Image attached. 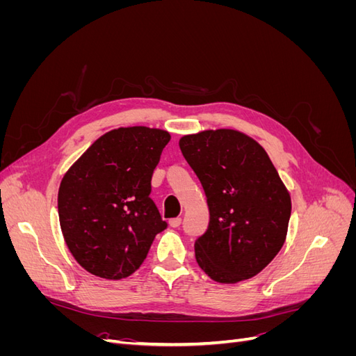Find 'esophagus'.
<instances>
[{"instance_id": "34e87169", "label": "esophagus", "mask_w": 356, "mask_h": 356, "mask_svg": "<svg viewBox=\"0 0 356 356\" xmlns=\"http://www.w3.org/2000/svg\"><path fill=\"white\" fill-rule=\"evenodd\" d=\"M181 218L179 217H177V218H170L169 220V225H170V227H174V229H177V227H179V225H181Z\"/></svg>"}]
</instances>
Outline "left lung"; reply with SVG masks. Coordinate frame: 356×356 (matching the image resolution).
Returning a JSON list of instances; mask_svg holds the SVG:
<instances>
[{
    "mask_svg": "<svg viewBox=\"0 0 356 356\" xmlns=\"http://www.w3.org/2000/svg\"><path fill=\"white\" fill-rule=\"evenodd\" d=\"M179 148L209 208L208 230L195 243L197 264L220 284L258 275L284 246L291 215L289 191L270 157L234 129L184 135Z\"/></svg>",
    "mask_w": 356,
    "mask_h": 356,
    "instance_id": "left-lung-1",
    "label": "left lung"
}]
</instances>
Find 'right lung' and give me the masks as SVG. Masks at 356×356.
Returning a JSON list of instances; mask_svg holds the SVG:
<instances>
[{"mask_svg": "<svg viewBox=\"0 0 356 356\" xmlns=\"http://www.w3.org/2000/svg\"><path fill=\"white\" fill-rule=\"evenodd\" d=\"M169 139L163 129H113L65 172L58 193L60 230L84 270L113 281L131 276L166 229L149 193Z\"/></svg>", "mask_w": 356, "mask_h": 356, "instance_id": "right-lung-1", "label": "right lung"}]
</instances>
